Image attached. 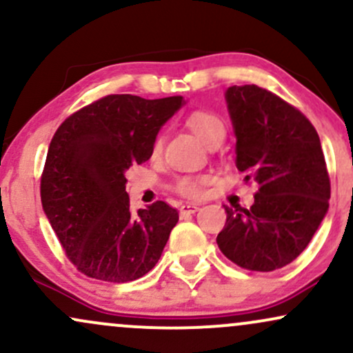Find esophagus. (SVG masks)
<instances>
[{
	"instance_id": "1",
	"label": "esophagus",
	"mask_w": 353,
	"mask_h": 353,
	"mask_svg": "<svg viewBox=\"0 0 353 353\" xmlns=\"http://www.w3.org/2000/svg\"><path fill=\"white\" fill-rule=\"evenodd\" d=\"M201 209L199 204H182L181 205V214H194Z\"/></svg>"
}]
</instances>
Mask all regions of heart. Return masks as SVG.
<instances>
[{"instance_id": "heart-1", "label": "heart", "mask_w": 353, "mask_h": 353, "mask_svg": "<svg viewBox=\"0 0 353 353\" xmlns=\"http://www.w3.org/2000/svg\"><path fill=\"white\" fill-rule=\"evenodd\" d=\"M185 125L194 132L202 143L208 145H217L225 137V124L222 117L209 109H196L185 116ZM163 137L157 136L151 148V156L159 157L163 152ZM210 182V176L201 174V176H181L174 181L172 190L188 199H197L204 194L205 185Z\"/></svg>"}]
</instances>
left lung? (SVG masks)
<instances>
[{
	"instance_id": "8db88e82",
	"label": "left lung",
	"mask_w": 353,
	"mask_h": 353,
	"mask_svg": "<svg viewBox=\"0 0 353 353\" xmlns=\"http://www.w3.org/2000/svg\"><path fill=\"white\" fill-rule=\"evenodd\" d=\"M236 165L257 181L250 209L225 205L217 245L234 264L272 272L295 261L329 209L330 177L315 128L274 92L255 84L225 92Z\"/></svg>"
}]
</instances>
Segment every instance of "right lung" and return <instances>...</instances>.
Returning <instances> with one entry per match:
<instances>
[{
    "label": "right lung",
    "instance_id": "obj_1",
    "mask_svg": "<svg viewBox=\"0 0 353 353\" xmlns=\"http://www.w3.org/2000/svg\"><path fill=\"white\" fill-rule=\"evenodd\" d=\"M181 106L182 96L109 94L72 112L52 136L41 174L43 209L81 274L131 282L159 261L179 214L164 201L132 212L124 174L151 157L161 125Z\"/></svg>",
    "mask_w": 353,
    "mask_h": 353
}]
</instances>
